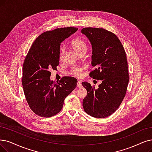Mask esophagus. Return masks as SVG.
<instances>
[{"mask_svg": "<svg viewBox=\"0 0 152 152\" xmlns=\"http://www.w3.org/2000/svg\"><path fill=\"white\" fill-rule=\"evenodd\" d=\"M77 87H79V88H80V87H82V83H81V81H79L78 80V82H77Z\"/></svg>", "mask_w": 152, "mask_h": 152, "instance_id": "obj_1", "label": "esophagus"}]
</instances>
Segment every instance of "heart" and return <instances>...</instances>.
<instances>
[{"label": "heart", "instance_id": "heart-1", "mask_svg": "<svg viewBox=\"0 0 152 152\" xmlns=\"http://www.w3.org/2000/svg\"><path fill=\"white\" fill-rule=\"evenodd\" d=\"M72 45L78 53H80L83 50H87V44L86 42L80 39H74L72 42ZM64 51V48L62 47L60 48V57H62ZM83 68L82 67V66H74L70 70V74L75 77H80L83 74Z\"/></svg>", "mask_w": 152, "mask_h": 152}]
</instances>
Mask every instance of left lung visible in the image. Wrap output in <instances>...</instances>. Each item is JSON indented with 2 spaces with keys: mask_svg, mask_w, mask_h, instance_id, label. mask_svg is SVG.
<instances>
[{
  "mask_svg": "<svg viewBox=\"0 0 152 152\" xmlns=\"http://www.w3.org/2000/svg\"><path fill=\"white\" fill-rule=\"evenodd\" d=\"M81 32L92 46V65L95 69L90 77L100 80L98 88L87 82L82 83L87 90L83 100L85 112L95 118H105L120 105L129 82L126 53L113 33L102 28L86 27Z\"/></svg>",
  "mask_w": 152,
  "mask_h": 152,
  "instance_id": "1",
  "label": "left lung"
}]
</instances>
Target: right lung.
I'll list each match as a JSON object with an SVG mask.
<instances>
[{"label": "right lung", "mask_w": 152, "mask_h": 152, "mask_svg": "<svg viewBox=\"0 0 152 152\" xmlns=\"http://www.w3.org/2000/svg\"><path fill=\"white\" fill-rule=\"evenodd\" d=\"M76 27H64L49 30L35 40L24 60L22 83L23 92L30 109L42 117L57 114L65 99L77 87V80L64 77L50 80L51 70L59 64L60 44L77 31Z\"/></svg>", "instance_id": "obj_1"}]
</instances>
